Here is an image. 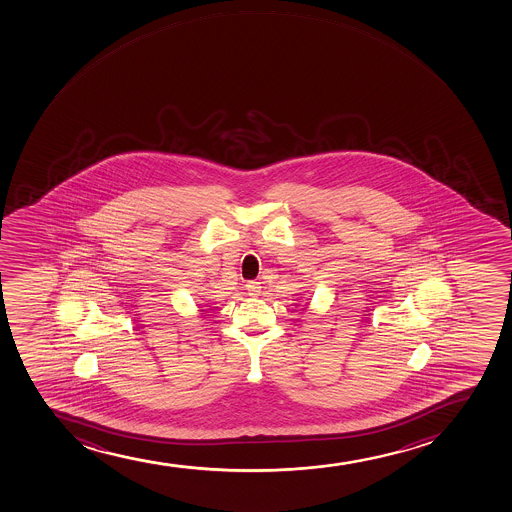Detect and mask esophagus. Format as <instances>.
I'll list each match as a JSON object with an SVG mask.
<instances>
[{
	"instance_id": "obj_1",
	"label": "esophagus",
	"mask_w": 512,
	"mask_h": 512,
	"mask_svg": "<svg viewBox=\"0 0 512 512\" xmlns=\"http://www.w3.org/2000/svg\"><path fill=\"white\" fill-rule=\"evenodd\" d=\"M247 294L258 297L261 294V282H247L246 285Z\"/></svg>"
}]
</instances>
